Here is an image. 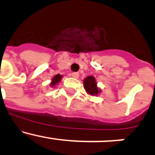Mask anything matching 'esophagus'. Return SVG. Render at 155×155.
Here are the masks:
<instances>
[{
  "instance_id": "obj_1",
  "label": "esophagus",
  "mask_w": 155,
  "mask_h": 155,
  "mask_svg": "<svg viewBox=\"0 0 155 155\" xmlns=\"http://www.w3.org/2000/svg\"><path fill=\"white\" fill-rule=\"evenodd\" d=\"M72 76H73V78H75V79H78L79 76V73H72Z\"/></svg>"
}]
</instances>
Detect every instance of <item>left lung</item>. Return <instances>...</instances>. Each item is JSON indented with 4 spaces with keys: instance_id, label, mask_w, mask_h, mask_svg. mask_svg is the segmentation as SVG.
Masks as SVG:
<instances>
[{
    "instance_id": "8db88e82",
    "label": "left lung",
    "mask_w": 155,
    "mask_h": 155,
    "mask_svg": "<svg viewBox=\"0 0 155 155\" xmlns=\"http://www.w3.org/2000/svg\"><path fill=\"white\" fill-rule=\"evenodd\" d=\"M84 83V88L85 89L86 92L88 94L91 96H95L97 95L101 92V90H100L97 86V82L95 80V78L94 76H89L85 78L83 81Z\"/></svg>"
}]
</instances>
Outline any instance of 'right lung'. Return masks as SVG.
I'll return each mask as SVG.
<instances>
[{"mask_svg": "<svg viewBox=\"0 0 155 155\" xmlns=\"http://www.w3.org/2000/svg\"><path fill=\"white\" fill-rule=\"evenodd\" d=\"M61 78H62L61 75H60V74L55 75V76L52 78V79H51V84H50L51 87L55 86V85H57L59 82H60L61 79Z\"/></svg>", "mask_w": 155, "mask_h": 155, "instance_id": "1", "label": "right lung"}]
</instances>
